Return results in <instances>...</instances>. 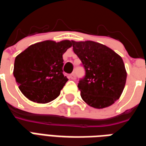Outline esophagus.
<instances>
[{
	"instance_id": "1",
	"label": "esophagus",
	"mask_w": 146,
	"mask_h": 146,
	"mask_svg": "<svg viewBox=\"0 0 146 146\" xmlns=\"http://www.w3.org/2000/svg\"><path fill=\"white\" fill-rule=\"evenodd\" d=\"M70 77L71 80H76V75H75V73H71L70 75Z\"/></svg>"
}]
</instances>
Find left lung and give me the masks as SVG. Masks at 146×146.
Returning a JSON list of instances; mask_svg holds the SVG:
<instances>
[{
    "label": "left lung",
    "instance_id": "1",
    "mask_svg": "<svg viewBox=\"0 0 146 146\" xmlns=\"http://www.w3.org/2000/svg\"><path fill=\"white\" fill-rule=\"evenodd\" d=\"M72 43L73 51L86 71L84 78L78 84L82 99L95 109L110 106L119 99L125 87L127 71L122 58L98 42Z\"/></svg>",
    "mask_w": 146,
    "mask_h": 146
}]
</instances>
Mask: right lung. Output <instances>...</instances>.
I'll list each match as a JSON object with an SVG mask.
<instances>
[{
    "label": "right lung",
    "mask_w": 146,
    "mask_h": 146,
    "mask_svg": "<svg viewBox=\"0 0 146 146\" xmlns=\"http://www.w3.org/2000/svg\"><path fill=\"white\" fill-rule=\"evenodd\" d=\"M72 45L69 40H44L30 45L18 54L13 74L25 97L45 104L60 95L68 80L62 71V55Z\"/></svg>",
    "instance_id": "obj_1"
}]
</instances>
